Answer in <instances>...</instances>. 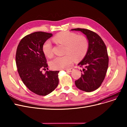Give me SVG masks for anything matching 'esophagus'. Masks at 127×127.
<instances>
[{
	"mask_svg": "<svg viewBox=\"0 0 127 127\" xmlns=\"http://www.w3.org/2000/svg\"><path fill=\"white\" fill-rule=\"evenodd\" d=\"M66 71H67V72H71V71H72L73 70H74V69H72V68L67 69H66Z\"/></svg>",
	"mask_w": 127,
	"mask_h": 127,
	"instance_id": "esophagus-1",
	"label": "esophagus"
}]
</instances>
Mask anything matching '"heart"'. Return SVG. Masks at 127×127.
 I'll return each instance as SVG.
<instances>
[{"label":"heart","mask_w":127,"mask_h":127,"mask_svg":"<svg viewBox=\"0 0 127 127\" xmlns=\"http://www.w3.org/2000/svg\"><path fill=\"white\" fill-rule=\"evenodd\" d=\"M55 42L65 46V55L57 57L51 60L50 65L54 69H64L69 68L73 62V58L79 60L84 57L89 47L87 38L82 35H78L75 33L68 31L61 32L53 38ZM44 54L51 58L53 54L52 45L50 41H45L42 46Z\"/></svg>","instance_id":"1"}]
</instances>
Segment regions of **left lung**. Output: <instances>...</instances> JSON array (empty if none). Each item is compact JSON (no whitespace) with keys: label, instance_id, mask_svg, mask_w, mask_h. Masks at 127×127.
Returning a JSON list of instances; mask_svg holds the SVG:
<instances>
[{"label":"left lung","instance_id":"8db88e82","mask_svg":"<svg viewBox=\"0 0 127 127\" xmlns=\"http://www.w3.org/2000/svg\"><path fill=\"white\" fill-rule=\"evenodd\" d=\"M71 30L81 31L89 42L86 55L78 64L84 68L80 78L75 81L76 86L86 92L94 91L101 85L108 68L109 57L106 46L102 38L94 32L82 28Z\"/></svg>","mask_w":127,"mask_h":127}]
</instances>
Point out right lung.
I'll return each mask as SVG.
<instances>
[{"mask_svg": "<svg viewBox=\"0 0 127 127\" xmlns=\"http://www.w3.org/2000/svg\"><path fill=\"white\" fill-rule=\"evenodd\" d=\"M52 33L35 32L20 41L16 53L17 71L24 84L33 93L46 96L54 91L59 84V71H47L48 64L42 50L44 43Z\"/></svg>", "mask_w": 127, "mask_h": 127, "instance_id": "obj_1", "label": "right lung"}]
</instances>
